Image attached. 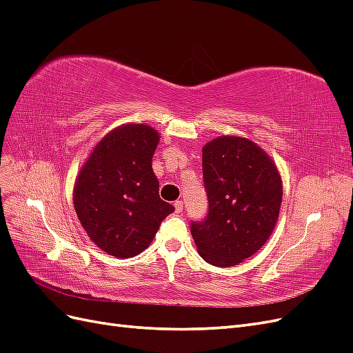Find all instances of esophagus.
I'll return each mask as SVG.
<instances>
[{
  "instance_id": "1",
  "label": "esophagus",
  "mask_w": 353,
  "mask_h": 353,
  "mask_svg": "<svg viewBox=\"0 0 353 353\" xmlns=\"http://www.w3.org/2000/svg\"><path fill=\"white\" fill-rule=\"evenodd\" d=\"M183 208H184V203H183V201H181V200L175 201V212H176V213L183 212Z\"/></svg>"
}]
</instances>
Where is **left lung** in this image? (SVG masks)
I'll list each match as a JSON object with an SVG mask.
<instances>
[{
  "mask_svg": "<svg viewBox=\"0 0 353 353\" xmlns=\"http://www.w3.org/2000/svg\"><path fill=\"white\" fill-rule=\"evenodd\" d=\"M201 153L209 210L203 221L191 222V236L203 259L227 268L250 258L270 239L283 183L271 157L248 138L218 137Z\"/></svg>",
  "mask_w": 353,
  "mask_h": 353,
  "instance_id": "left-lung-1",
  "label": "left lung"
}]
</instances>
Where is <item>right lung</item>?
Returning a JSON list of instances; mask_svg holds the SVG:
<instances>
[{
  "mask_svg": "<svg viewBox=\"0 0 353 353\" xmlns=\"http://www.w3.org/2000/svg\"><path fill=\"white\" fill-rule=\"evenodd\" d=\"M159 132L152 126H117L94 147L73 188V205L88 237L116 258L148 248L175 210L159 196L152 160Z\"/></svg>",
  "mask_w": 353,
  "mask_h": 353,
  "instance_id": "1",
  "label": "right lung"
}]
</instances>
